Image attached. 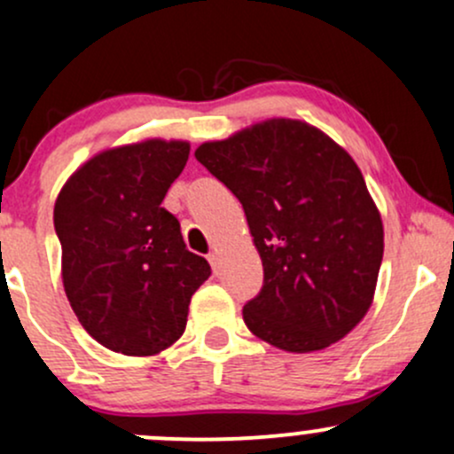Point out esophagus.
Instances as JSON below:
<instances>
[{
    "mask_svg": "<svg viewBox=\"0 0 454 454\" xmlns=\"http://www.w3.org/2000/svg\"><path fill=\"white\" fill-rule=\"evenodd\" d=\"M208 263H211V267H213L215 271H217V265H219V252L217 250L208 252Z\"/></svg>",
    "mask_w": 454,
    "mask_h": 454,
    "instance_id": "1",
    "label": "esophagus"
}]
</instances>
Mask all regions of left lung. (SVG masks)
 <instances>
[{"mask_svg":"<svg viewBox=\"0 0 454 454\" xmlns=\"http://www.w3.org/2000/svg\"><path fill=\"white\" fill-rule=\"evenodd\" d=\"M195 159L237 195L263 261L246 326L287 352L346 337L383 261V222L352 156L309 123L267 119L202 143Z\"/></svg>","mask_w":454,"mask_h":454,"instance_id":"left-lung-1","label":"left lung"}]
</instances>
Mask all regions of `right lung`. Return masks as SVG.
Masks as SVG:
<instances>
[{
	"mask_svg": "<svg viewBox=\"0 0 454 454\" xmlns=\"http://www.w3.org/2000/svg\"><path fill=\"white\" fill-rule=\"evenodd\" d=\"M187 159V141L104 150L56 200L65 294L84 331L113 352L152 356L178 341L191 295L211 276L160 207Z\"/></svg>",
	"mask_w": 454,
	"mask_h": 454,
	"instance_id": "1",
	"label": "right lung"
}]
</instances>
